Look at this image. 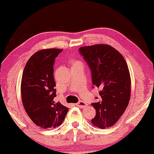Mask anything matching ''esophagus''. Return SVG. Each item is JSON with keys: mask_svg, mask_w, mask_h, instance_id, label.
<instances>
[{"mask_svg": "<svg viewBox=\"0 0 154 154\" xmlns=\"http://www.w3.org/2000/svg\"><path fill=\"white\" fill-rule=\"evenodd\" d=\"M76 105H77L78 107H85L86 106V103H85L84 101H82V100H79L78 103H77Z\"/></svg>", "mask_w": 154, "mask_h": 154, "instance_id": "esophagus-1", "label": "esophagus"}]
</instances>
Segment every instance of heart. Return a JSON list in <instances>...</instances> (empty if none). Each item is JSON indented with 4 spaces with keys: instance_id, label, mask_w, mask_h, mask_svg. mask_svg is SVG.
<instances>
[{
    "instance_id": "heart-1",
    "label": "heart",
    "mask_w": 154,
    "mask_h": 154,
    "mask_svg": "<svg viewBox=\"0 0 154 154\" xmlns=\"http://www.w3.org/2000/svg\"><path fill=\"white\" fill-rule=\"evenodd\" d=\"M76 64H82V63L79 61H75L72 62V65H76Z\"/></svg>"
}]
</instances>
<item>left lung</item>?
Here are the masks:
<instances>
[{
	"label": "left lung",
	"mask_w": 154,
	"mask_h": 154,
	"mask_svg": "<svg viewBox=\"0 0 154 154\" xmlns=\"http://www.w3.org/2000/svg\"><path fill=\"white\" fill-rule=\"evenodd\" d=\"M79 52L91 69L93 88L100 90L99 100L91 103L96 111L92 123L101 129L113 126L130 99L131 79L127 62L119 51L109 45L81 47Z\"/></svg>",
	"instance_id": "1"
}]
</instances>
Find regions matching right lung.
<instances>
[{"label":"right lung","instance_id":"1","mask_svg":"<svg viewBox=\"0 0 154 154\" xmlns=\"http://www.w3.org/2000/svg\"><path fill=\"white\" fill-rule=\"evenodd\" d=\"M61 49H44L36 52L26 62L22 74L21 94L23 106L35 125L55 128L61 125L69 109L56 97L54 77L55 59Z\"/></svg>","mask_w":154,"mask_h":154}]
</instances>
